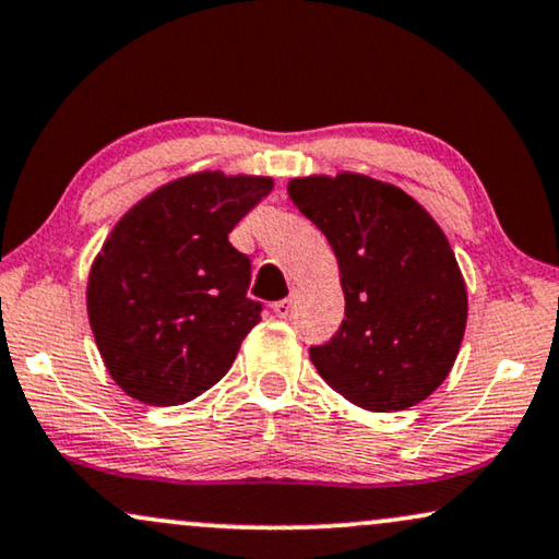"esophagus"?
Listing matches in <instances>:
<instances>
[{
    "label": "esophagus",
    "instance_id": "1",
    "mask_svg": "<svg viewBox=\"0 0 559 559\" xmlns=\"http://www.w3.org/2000/svg\"><path fill=\"white\" fill-rule=\"evenodd\" d=\"M294 299H296V294L288 296V299H281V301H275V304H273V314H275V317H281V320H284V317H288V312H292V307H294Z\"/></svg>",
    "mask_w": 559,
    "mask_h": 559
}]
</instances>
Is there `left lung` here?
<instances>
[{
    "label": "left lung",
    "instance_id": "1",
    "mask_svg": "<svg viewBox=\"0 0 559 559\" xmlns=\"http://www.w3.org/2000/svg\"><path fill=\"white\" fill-rule=\"evenodd\" d=\"M288 195L328 237L341 267L345 320L309 348L337 394L371 413L418 405L449 377L467 328V286L433 216L369 175H309Z\"/></svg>",
    "mask_w": 559,
    "mask_h": 559
}]
</instances>
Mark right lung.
I'll return each mask as SVG.
<instances>
[{"label":"right lung","instance_id":"1","mask_svg":"<svg viewBox=\"0 0 559 559\" xmlns=\"http://www.w3.org/2000/svg\"><path fill=\"white\" fill-rule=\"evenodd\" d=\"M273 190L263 175H186L141 198L90 267L87 314L105 369L129 397L195 400L235 364L260 322L250 258L229 231Z\"/></svg>","mask_w":559,"mask_h":559}]
</instances>
